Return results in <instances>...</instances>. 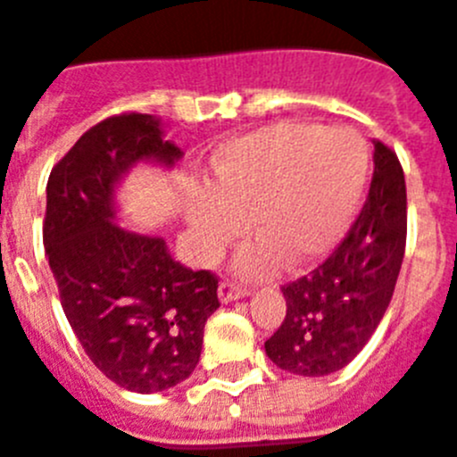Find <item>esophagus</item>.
<instances>
[{
  "label": "esophagus",
  "instance_id": "1",
  "mask_svg": "<svg viewBox=\"0 0 457 457\" xmlns=\"http://www.w3.org/2000/svg\"><path fill=\"white\" fill-rule=\"evenodd\" d=\"M249 290L245 286L236 284V281H221L220 284V300L221 302H233V300H242V297H247Z\"/></svg>",
  "mask_w": 457,
  "mask_h": 457
}]
</instances>
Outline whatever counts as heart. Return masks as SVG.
Instances as JSON below:
<instances>
[{
	"instance_id": "heart-1",
	"label": "heart",
	"mask_w": 457,
	"mask_h": 457,
	"mask_svg": "<svg viewBox=\"0 0 457 457\" xmlns=\"http://www.w3.org/2000/svg\"><path fill=\"white\" fill-rule=\"evenodd\" d=\"M369 148L348 128L277 123L228 141L212 157L210 192L185 199L194 249L215 263L242 233L247 277H268L284 261L304 268L348 231L369 180Z\"/></svg>"
}]
</instances>
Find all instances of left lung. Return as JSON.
Masks as SVG:
<instances>
[{"label": "left lung", "instance_id": "left-lung-1", "mask_svg": "<svg viewBox=\"0 0 457 457\" xmlns=\"http://www.w3.org/2000/svg\"><path fill=\"white\" fill-rule=\"evenodd\" d=\"M407 237L405 176L395 153L375 141L369 199L348 236L309 277L281 288L286 318L265 341L281 370L337 373L357 357L385 316Z\"/></svg>", "mask_w": 457, "mask_h": 457}]
</instances>
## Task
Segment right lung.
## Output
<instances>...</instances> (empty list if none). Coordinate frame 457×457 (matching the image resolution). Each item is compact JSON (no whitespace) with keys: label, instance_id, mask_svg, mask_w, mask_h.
<instances>
[{"label":"right lung","instance_id":"add662e5","mask_svg":"<svg viewBox=\"0 0 457 457\" xmlns=\"http://www.w3.org/2000/svg\"><path fill=\"white\" fill-rule=\"evenodd\" d=\"M180 157L155 116L132 112L84 132L47 180L43 245L63 313L93 364L135 394L187 379L220 309L215 274L179 263L164 237L116 224L125 173Z\"/></svg>","mask_w":457,"mask_h":457}]
</instances>
